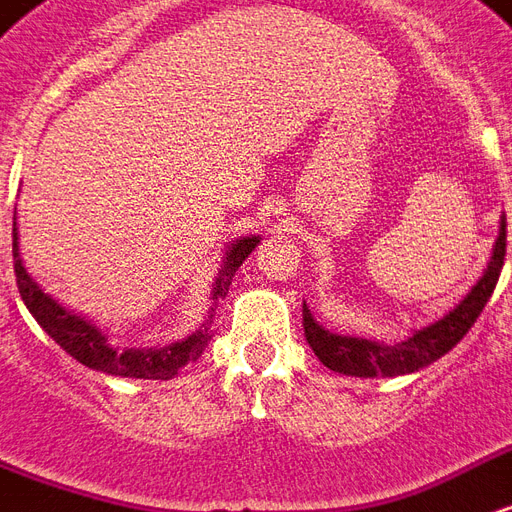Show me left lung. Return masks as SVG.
<instances>
[{
	"mask_svg": "<svg viewBox=\"0 0 512 512\" xmlns=\"http://www.w3.org/2000/svg\"><path fill=\"white\" fill-rule=\"evenodd\" d=\"M507 249V225L502 219L494 255L488 263L486 274L480 276V282L461 304L442 320H437L423 331H415L401 344H377L369 339H352V336H339V333L325 331L323 325L314 323L312 312L304 304V336L314 355L323 361V366L339 374H352V377H396V374L418 372L423 366H429L445 352L453 350L467 331L475 325V320L483 312V306L494 293L499 282V271L505 266Z\"/></svg>",
	"mask_w": 512,
	"mask_h": 512,
	"instance_id": "obj_1",
	"label": "left lung"
}]
</instances>
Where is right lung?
<instances>
[{
	"instance_id": "add662e5",
	"label": "right lung",
	"mask_w": 512,
	"mask_h": 512,
	"mask_svg": "<svg viewBox=\"0 0 512 512\" xmlns=\"http://www.w3.org/2000/svg\"><path fill=\"white\" fill-rule=\"evenodd\" d=\"M257 246V238H241L227 249L225 266L217 276V287H214V298H222L227 287L233 282L238 266L244 263L249 252ZM13 268L15 282H18V293L24 298L26 309L40 323L51 339H54L64 352H70L75 361H81L89 369L105 374H119V377H138V380H173L176 374L187 366V363L198 361L208 344V325L200 331L187 336L184 342L170 344L162 350H113L108 339L102 336L92 323H86L83 317H75L64 306H59L45 295L40 287L34 285V279L26 274L24 263H21V252H18V230L13 222Z\"/></svg>"
}]
</instances>
